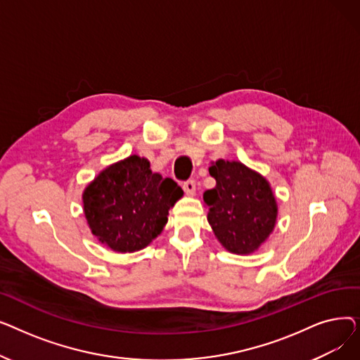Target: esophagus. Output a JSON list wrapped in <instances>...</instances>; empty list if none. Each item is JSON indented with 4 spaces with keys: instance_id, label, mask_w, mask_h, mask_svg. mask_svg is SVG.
<instances>
[{
    "instance_id": "1",
    "label": "esophagus",
    "mask_w": 360,
    "mask_h": 360,
    "mask_svg": "<svg viewBox=\"0 0 360 360\" xmlns=\"http://www.w3.org/2000/svg\"><path fill=\"white\" fill-rule=\"evenodd\" d=\"M182 188H184V191H185L186 195H190V197L195 195V182H194V181H186V182H184V184H182Z\"/></svg>"
}]
</instances>
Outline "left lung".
<instances>
[{
  "instance_id": "1",
  "label": "left lung",
  "mask_w": 360,
  "mask_h": 360,
  "mask_svg": "<svg viewBox=\"0 0 360 360\" xmlns=\"http://www.w3.org/2000/svg\"><path fill=\"white\" fill-rule=\"evenodd\" d=\"M213 190L202 195L212 229L223 247L239 255L255 252L277 220V202L269 181L240 162L212 163Z\"/></svg>"
}]
</instances>
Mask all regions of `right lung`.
Returning a JSON list of instances; mask_svg holds the SVG:
<instances>
[{
  "label": "right lung",
  "instance_id": "obj_1",
  "mask_svg": "<svg viewBox=\"0 0 360 360\" xmlns=\"http://www.w3.org/2000/svg\"><path fill=\"white\" fill-rule=\"evenodd\" d=\"M184 195L170 178L153 174L150 162L132 155L103 169L83 193L91 233L115 252H136L156 239L169 209Z\"/></svg>",
  "mask_w": 360,
  "mask_h": 360
}]
</instances>
